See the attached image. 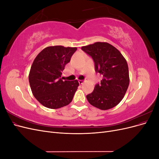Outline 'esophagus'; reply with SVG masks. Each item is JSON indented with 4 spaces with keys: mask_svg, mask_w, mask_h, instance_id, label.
<instances>
[{
    "mask_svg": "<svg viewBox=\"0 0 159 159\" xmlns=\"http://www.w3.org/2000/svg\"><path fill=\"white\" fill-rule=\"evenodd\" d=\"M84 80H79V84H84Z\"/></svg>",
    "mask_w": 159,
    "mask_h": 159,
    "instance_id": "1",
    "label": "esophagus"
}]
</instances>
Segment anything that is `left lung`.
<instances>
[{
    "instance_id": "8db88e82",
    "label": "left lung",
    "mask_w": 159,
    "mask_h": 159,
    "mask_svg": "<svg viewBox=\"0 0 159 159\" xmlns=\"http://www.w3.org/2000/svg\"><path fill=\"white\" fill-rule=\"evenodd\" d=\"M81 50L92 57L96 73L103 75L93 92L86 95L89 103L102 110L115 107L121 102L129 87L126 60L116 48L107 42H95L81 47Z\"/></svg>"
}]
</instances>
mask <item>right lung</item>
<instances>
[{"instance_id":"add662e5","label":"right lung","mask_w":159,"mask_h":159,"mask_svg":"<svg viewBox=\"0 0 159 159\" xmlns=\"http://www.w3.org/2000/svg\"><path fill=\"white\" fill-rule=\"evenodd\" d=\"M75 47L48 46L34 60L29 73V83L35 98L44 107L58 109L73 99L78 89V80L63 81L61 72L69 63Z\"/></svg>"}]
</instances>
